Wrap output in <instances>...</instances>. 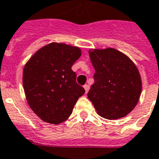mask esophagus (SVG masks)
<instances>
[{
  "instance_id": "obj_1",
  "label": "esophagus",
  "mask_w": 159,
  "mask_h": 159,
  "mask_svg": "<svg viewBox=\"0 0 159 159\" xmlns=\"http://www.w3.org/2000/svg\"><path fill=\"white\" fill-rule=\"evenodd\" d=\"M84 89H85L86 93H88L89 89V84H84Z\"/></svg>"
}]
</instances>
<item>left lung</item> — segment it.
Returning <instances> with one entry per match:
<instances>
[{"mask_svg": "<svg viewBox=\"0 0 159 159\" xmlns=\"http://www.w3.org/2000/svg\"><path fill=\"white\" fill-rule=\"evenodd\" d=\"M95 73L88 93L97 113L103 118L125 117L139 102L142 80L134 63L114 48L89 51Z\"/></svg>", "mask_w": 159, "mask_h": 159, "instance_id": "obj_1", "label": "left lung"}]
</instances>
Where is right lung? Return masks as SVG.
<instances>
[{
  "label": "right lung",
  "mask_w": 159,
  "mask_h": 159,
  "mask_svg": "<svg viewBox=\"0 0 159 159\" xmlns=\"http://www.w3.org/2000/svg\"><path fill=\"white\" fill-rule=\"evenodd\" d=\"M81 50L63 43H50L32 55L23 70V87L30 109L44 122L61 124L70 116L84 89L71 70Z\"/></svg>",
  "instance_id": "1"
}]
</instances>
